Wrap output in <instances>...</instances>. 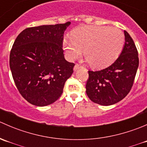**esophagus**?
Listing matches in <instances>:
<instances>
[{"label": "esophagus", "mask_w": 147, "mask_h": 147, "mask_svg": "<svg viewBox=\"0 0 147 147\" xmlns=\"http://www.w3.org/2000/svg\"><path fill=\"white\" fill-rule=\"evenodd\" d=\"M80 66L78 64H76L75 65V67H74V71H75V72H76V71L78 70V69H80Z\"/></svg>", "instance_id": "esophagus-1"}]
</instances>
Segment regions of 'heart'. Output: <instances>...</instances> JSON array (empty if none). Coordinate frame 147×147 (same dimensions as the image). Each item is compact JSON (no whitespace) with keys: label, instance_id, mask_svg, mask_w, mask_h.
Listing matches in <instances>:
<instances>
[{"label":"heart","instance_id":"heart-1","mask_svg":"<svg viewBox=\"0 0 147 147\" xmlns=\"http://www.w3.org/2000/svg\"><path fill=\"white\" fill-rule=\"evenodd\" d=\"M124 43V33L118 28L87 26L72 31V38H65L63 46L69 60L79 57L84 50V56L90 65L102 68L117 58Z\"/></svg>","mask_w":147,"mask_h":147}]
</instances>
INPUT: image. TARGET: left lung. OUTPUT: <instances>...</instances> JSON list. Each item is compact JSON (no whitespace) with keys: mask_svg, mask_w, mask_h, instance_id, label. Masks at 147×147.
<instances>
[{"mask_svg":"<svg viewBox=\"0 0 147 147\" xmlns=\"http://www.w3.org/2000/svg\"><path fill=\"white\" fill-rule=\"evenodd\" d=\"M125 42L118 58L110 66L99 71H89L86 93L94 103L109 106L127 95L139 67L138 52L132 38L124 30Z\"/></svg>","mask_w":147,"mask_h":147,"instance_id":"8db88e82","label":"left lung"}]
</instances>
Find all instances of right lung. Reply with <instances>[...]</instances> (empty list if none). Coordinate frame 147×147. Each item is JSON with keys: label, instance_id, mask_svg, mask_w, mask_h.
I'll list each match as a JSON object with an SVG mask.
<instances>
[{"label": "right lung", "instance_id": "obj_1", "mask_svg": "<svg viewBox=\"0 0 147 147\" xmlns=\"http://www.w3.org/2000/svg\"><path fill=\"white\" fill-rule=\"evenodd\" d=\"M70 22L28 28L16 38L10 68L19 92L38 107L51 105L63 92L75 64L65 59L64 33Z\"/></svg>", "mask_w": 147, "mask_h": 147}]
</instances>
